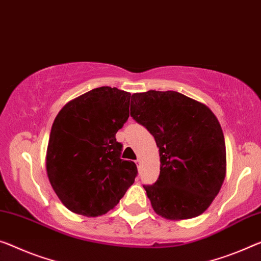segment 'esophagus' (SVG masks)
Returning <instances> with one entry per match:
<instances>
[{"label": "esophagus", "instance_id": "obj_1", "mask_svg": "<svg viewBox=\"0 0 261 261\" xmlns=\"http://www.w3.org/2000/svg\"><path fill=\"white\" fill-rule=\"evenodd\" d=\"M135 164H136V167H138V169L140 170V168H141V161H140V159H138L135 161Z\"/></svg>", "mask_w": 261, "mask_h": 261}]
</instances>
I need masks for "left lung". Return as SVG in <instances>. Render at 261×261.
<instances>
[{
	"label": "left lung",
	"mask_w": 261,
	"mask_h": 261,
	"mask_svg": "<svg viewBox=\"0 0 261 261\" xmlns=\"http://www.w3.org/2000/svg\"><path fill=\"white\" fill-rule=\"evenodd\" d=\"M130 115L154 136L160 175L143 186L159 216L171 220L202 215L222 188L226 149L218 119L209 107L175 91L134 93Z\"/></svg>",
	"instance_id": "left-lung-1"
}]
</instances>
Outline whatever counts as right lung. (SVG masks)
<instances>
[{
  "label": "right lung",
  "instance_id": "1",
  "mask_svg": "<svg viewBox=\"0 0 261 261\" xmlns=\"http://www.w3.org/2000/svg\"><path fill=\"white\" fill-rule=\"evenodd\" d=\"M129 92L98 87L67 102L52 123L46 174L74 214H107L134 183L138 168L121 160L122 144L115 139L129 117Z\"/></svg>",
  "mask_w": 261,
  "mask_h": 261
}]
</instances>
